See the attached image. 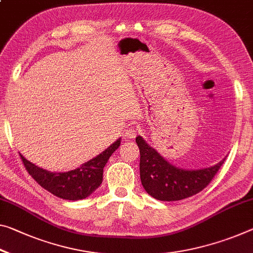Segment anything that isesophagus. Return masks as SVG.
<instances>
[{
  "mask_svg": "<svg viewBox=\"0 0 253 253\" xmlns=\"http://www.w3.org/2000/svg\"><path fill=\"white\" fill-rule=\"evenodd\" d=\"M137 135V129L135 127H129L125 130V136L127 138H134Z\"/></svg>",
  "mask_w": 253,
  "mask_h": 253,
  "instance_id": "esophagus-1",
  "label": "esophagus"
}]
</instances>
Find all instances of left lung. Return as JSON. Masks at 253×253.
Segmentation results:
<instances>
[{"mask_svg": "<svg viewBox=\"0 0 253 253\" xmlns=\"http://www.w3.org/2000/svg\"><path fill=\"white\" fill-rule=\"evenodd\" d=\"M141 160L139 174L144 189L162 202H175L191 197L211 183L225 159L215 166L200 170H184L172 166L138 136L136 137Z\"/></svg>", "mask_w": 253, "mask_h": 253, "instance_id": "1", "label": "left lung"}]
</instances>
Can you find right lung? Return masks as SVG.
I'll return each mask as SVG.
<instances>
[{"mask_svg": "<svg viewBox=\"0 0 253 253\" xmlns=\"http://www.w3.org/2000/svg\"><path fill=\"white\" fill-rule=\"evenodd\" d=\"M120 145V138L82 167L69 172H49L38 168L21 156V161L31 177L43 189L66 200H80L90 196L102 182L103 168Z\"/></svg>", "mask_w": 253, "mask_h": 253, "instance_id": "add662e5", "label": "right lung"}]
</instances>
